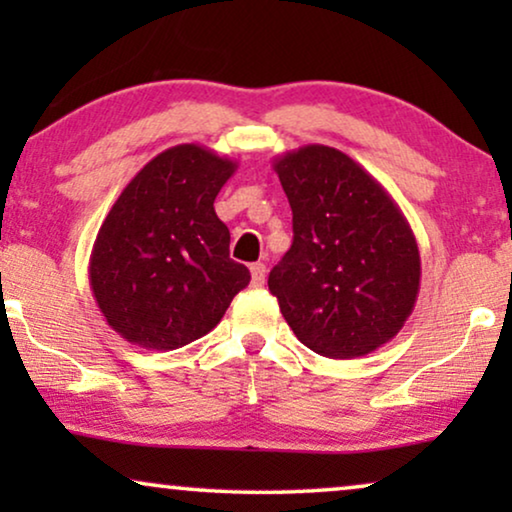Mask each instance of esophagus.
<instances>
[{
  "instance_id": "1",
  "label": "esophagus",
  "mask_w": 512,
  "mask_h": 512,
  "mask_svg": "<svg viewBox=\"0 0 512 512\" xmlns=\"http://www.w3.org/2000/svg\"><path fill=\"white\" fill-rule=\"evenodd\" d=\"M251 284L263 286L265 282V265L263 263H251Z\"/></svg>"
}]
</instances>
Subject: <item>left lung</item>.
I'll return each mask as SVG.
<instances>
[{"label": "left lung", "instance_id": "left-lung-1", "mask_svg": "<svg viewBox=\"0 0 512 512\" xmlns=\"http://www.w3.org/2000/svg\"><path fill=\"white\" fill-rule=\"evenodd\" d=\"M293 212V244L268 286L312 352L356 359L401 331L417 303L422 261L401 207L333 146L275 158Z\"/></svg>", "mask_w": 512, "mask_h": 512}]
</instances>
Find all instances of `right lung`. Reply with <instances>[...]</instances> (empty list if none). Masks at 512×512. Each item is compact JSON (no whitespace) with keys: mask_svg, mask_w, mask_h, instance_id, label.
I'll use <instances>...</instances> for the list:
<instances>
[{"mask_svg":"<svg viewBox=\"0 0 512 512\" xmlns=\"http://www.w3.org/2000/svg\"><path fill=\"white\" fill-rule=\"evenodd\" d=\"M235 170V160L205 146H172L109 209L90 254V289L107 324L132 345L170 352L202 338L249 284L214 212Z\"/></svg>","mask_w":512,"mask_h":512,"instance_id":"right-lung-1","label":"right lung"}]
</instances>
